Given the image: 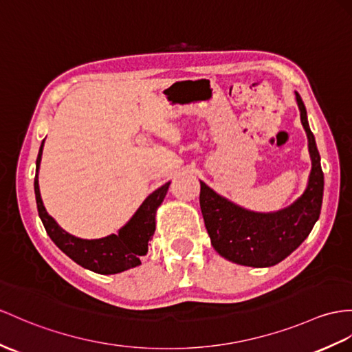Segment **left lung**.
<instances>
[{
  "label": "left lung",
  "mask_w": 352,
  "mask_h": 352,
  "mask_svg": "<svg viewBox=\"0 0 352 352\" xmlns=\"http://www.w3.org/2000/svg\"><path fill=\"white\" fill-rule=\"evenodd\" d=\"M296 101L312 161L306 190L296 201L276 212H254L230 201L200 181V208L210 243L231 263L248 267H270L280 263L305 242L320 218L324 194L321 158L306 107L297 92Z\"/></svg>",
  "instance_id": "obj_1"
}]
</instances>
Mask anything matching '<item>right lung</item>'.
<instances>
[{
    "label": "right lung",
    "instance_id": "obj_1",
    "mask_svg": "<svg viewBox=\"0 0 352 352\" xmlns=\"http://www.w3.org/2000/svg\"><path fill=\"white\" fill-rule=\"evenodd\" d=\"M43 146H45V140L41 142L36 162L34 192H36L38 217L52 242L74 263L82 265L83 269L100 273V275H115V273H121L140 265V256L146 255L148 243L155 233V215L167 195L170 182L149 194L146 200L140 204V208L135 210L131 219L119 228L116 234H109L101 239H80L67 233L65 230L59 227L43 204L38 186Z\"/></svg>",
    "mask_w": 352,
    "mask_h": 352
}]
</instances>
